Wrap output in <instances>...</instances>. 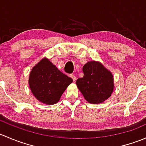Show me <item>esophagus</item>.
Wrapping results in <instances>:
<instances>
[{
  "label": "esophagus",
  "instance_id": "34e87169",
  "mask_svg": "<svg viewBox=\"0 0 146 146\" xmlns=\"http://www.w3.org/2000/svg\"><path fill=\"white\" fill-rule=\"evenodd\" d=\"M70 77H71V78L73 79V81H74V82L76 81V76H74V75L71 74V75H70Z\"/></svg>",
  "mask_w": 146,
  "mask_h": 146
}]
</instances>
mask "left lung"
I'll return each instance as SVG.
<instances>
[{
  "label": "left lung",
  "instance_id": "left-lung-1",
  "mask_svg": "<svg viewBox=\"0 0 146 146\" xmlns=\"http://www.w3.org/2000/svg\"><path fill=\"white\" fill-rule=\"evenodd\" d=\"M84 76L76 80V85L87 101L98 104L108 99L114 89L112 74L100 63L90 61L82 68Z\"/></svg>",
  "mask_w": 146,
  "mask_h": 146
}]
</instances>
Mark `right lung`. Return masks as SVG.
<instances>
[{"label": "right lung", "mask_w": 146, "mask_h": 146, "mask_svg": "<svg viewBox=\"0 0 146 146\" xmlns=\"http://www.w3.org/2000/svg\"><path fill=\"white\" fill-rule=\"evenodd\" d=\"M73 79L43 58L31 70L29 84L35 98L46 104L56 103Z\"/></svg>", "instance_id": "right-lung-1"}]
</instances>
